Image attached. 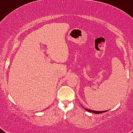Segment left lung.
Instances as JSON below:
<instances>
[{
    "label": "left lung",
    "instance_id": "1",
    "mask_svg": "<svg viewBox=\"0 0 133 133\" xmlns=\"http://www.w3.org/2000/svg\"><path fill=\"white\" fill-rule=\"evenodd\" d=\"M87 111L90 112H93V113H96V114H100V113H102L104 112H106L107 111H92V110L91 109H85Z\"/></svg>",
    "mask_w": 133,
    "mask_h": 133
}]
</instances>
